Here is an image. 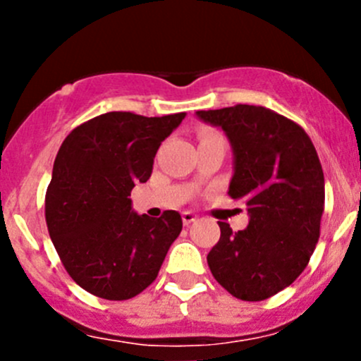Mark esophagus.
<instances>
[{
  "mask_svg": "<svg viewBox=\"0 0 361 361\" xmlns=\"http://www.w3.org/2000/svg\"><path fill=\"white\" fill-rule=\"evenodd\" d=\"M181 218H183L185 225H190L192 221L197 220V214H194L192 211H183V213H181Z\"/></svg>",
  "mask_w": 361,
  "mask_h": 361,
  "instance_id": "1",
  "label": "esophagus"
}]
</instances>
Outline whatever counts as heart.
Wrapping results in <instances>:
<instances>
[{
  "label": "heart",
  "mask_w": 361,
  "mask_h": 361,
  "mask_svg": "<svg viewBox=\"0 0 361 361\" xmlns=\"http://www.w3.org/2000/svg\"><path fill=\"white\" fill-rule=\"evenodd\" d=\"M214 136H220V134L211 133V130H206V133H202V134H201V140H204V137H214Z\"/></svg>",
  "instance_id": "obj_1"
}]
</instances>
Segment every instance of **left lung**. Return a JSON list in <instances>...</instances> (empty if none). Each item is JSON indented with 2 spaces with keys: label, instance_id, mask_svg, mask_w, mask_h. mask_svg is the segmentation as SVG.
Masks as SVG:
<instances>
[{
  "label": "left lung",
  "instance_id": "8db88e82",
  "mask_svg": "<svg viewBox=\"0 0 361 361\" xmlns=\"http://www.w3.org/2000/svg\"><path fill=\"white\" fill-rule=\"evenodd\" d=\"M197 115L227 133L235 157L228 195L250 213L245 231L218 221L221 234L207 265L235 298L265 300L292 285L316 248L325 206L322 162L307 133L274 110L235 104Z\"/></svg>",
  "mask_w": 361,
  "mask_h": 361
}]
</instances>
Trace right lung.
<instances>
[{
    "label": "right lung",
    "mask_w": 361,
    "mask_h": 361,
    "mask_svg": "<svg viewBox=\"0 0 361 361\" xmlns=\"http://www.w3.org/2000/svg\"><path fill=\"white\" fill-rule=\"evenodd\" d=\"M185 113L110 111L80 123L57 152L45 194L50 239L73 281L106 300L140 295L180 235V213L130 211V190L150 178L160 143Z\"/></svg>",
    "instance_id": "obj_1"
}]
</instances>
